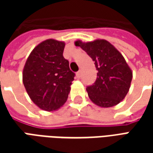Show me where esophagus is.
Returning <instances> with one entry per match:
<instances>
[{"instance_id":"1","label":"esophagus","mask_w":153,"mask_h":153,"mask_svg":"<svg viewBox=\"0 0 153 153\" xmlns=\"http://www.w3.org/2000/svg\"><path fill=\"white\" fill-rule=\"evenodd\" d=\"M81 70H79V71H78V72H77L76 73V76H77V78H80V77H81Z\"/></svg>"}]
</instances>
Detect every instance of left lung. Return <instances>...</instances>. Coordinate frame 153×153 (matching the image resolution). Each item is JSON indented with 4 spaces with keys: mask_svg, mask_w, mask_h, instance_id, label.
Returning a JSON list of instances; mask_svg holds the SVG:
<instances>
[{
    "mask_svg": "<svg viewBox=\"0 0 153 153\" xmlns=\"http://www.w3.org/2000/svg\"><path fill=\"white\" fill-rule=\"evenodd\" d=\"M74 45L86 51L97 70L95 83L86 88L90 100L103 108L119 104L127 95L133 78V72L122 54L104 39L88 42L77 40Z\"/></svg>",
    "mask_w": 153,
    "mask_h": 153,
    "instance_id": "8db88e82",
    "label": "left lung"
}]
</instances>
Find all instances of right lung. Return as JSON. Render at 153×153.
Segmentation results:
<instances>
[{
  "instance_id": "add662e5",
  "label": "right lung",
  "mask_w": 153,
  "mask_h": 153,
  "mask_svg": "<svg viewBox=\"0 0 153 153\" xmlns=\"http://www.w3.org/2000/svg\"><path fill=\"white\" fill-rule=\"evenodd\" d=\"M65 43L47 39L33 48L23 70V83L40 109L56 111L66 102L74 73L63 56Z\"/></svg>"
}]
</instances>
